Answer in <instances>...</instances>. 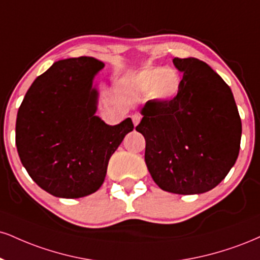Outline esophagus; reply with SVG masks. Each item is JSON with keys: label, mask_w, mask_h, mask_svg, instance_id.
<instances>
[{"label": "esophagus", "mask_w": 260, "mask_h": 260, "mask_svg": "<svg viewBox=\"0 0 260 260\" xmlns=\"http://www.w3.org/2000/svg\"><path fill=\"white\" fill-rule=\"evenodd\" d=\"M140 120H142V115H140V114L132 115V121H133L134 126H137V124H138L140 122Z\"/></svg>", "instance_id": "1"}]
</instances>
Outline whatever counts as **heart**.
Masks as SVG:
<instances>
[{
    "instance_id": "1",
    "label": "heart",
    "mask_w": 260,
    "mask_h": 260,
    "mask_svg": "<svg viewBox=\"0 0 260 260\" xmlns=\"http://www.w3.org/2000/svg\"><path fill=\"white\" fill-rule=\"evenodd\" d=\"M128 84L136 93L144 94L154 102L168 103L178 95L181 77L174 68H146L132 75Z\"/></svg>"
}]
</instances>
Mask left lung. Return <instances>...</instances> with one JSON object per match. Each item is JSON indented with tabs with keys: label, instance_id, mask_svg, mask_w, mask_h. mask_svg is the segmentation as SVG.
<instances>
[{
	"label": "left lung",
	"instance_id": "1",
	"mask_svg": "<svg viewBox=\"0 0 260 260\" xmlns=\"http://www.w3.org/2000/svg\"><path fill=\"white\" fill-rule=\"evenodd\" d=\"M183 73L172 102L149 100L136 129L145 138V164L162 190L207 192L226 177L240 151L241 118L230 87L206 62L174 58Z\"/></svg>",
	"mask_w": 260,
	"mask_h": 260
}]
</instances>
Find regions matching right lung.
Instances as JSON below:
<instances>
[{"mask_svg":"<svg viewBox=\"0 0 260 260\" xmlns=\"http://www.w3.org/2000/svg\"><path fill=\"white\" fill-rule=\"evenodd\" d=\"M103 68L92 57L55 61L34 81L18 110L15 144L21 164L55 198L95 192L111 155L134 128L129 117L110 126L95 115L99 93L93 80Z\"/></svg>","mask_w":260,"mask_h":260,"instance_id":"add662e5","label":"right lung"}]
</instances>
